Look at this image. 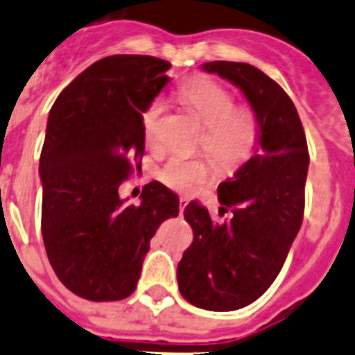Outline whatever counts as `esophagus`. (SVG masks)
Returning a JSON list of instances; mask_svg holds the SVG:
<instances>
[{
	"label": "esophagus",
	"mask_w": 355,
	"mask_h": 355,
	"mask_svg": "<svg viewBox=\"0 0 355 355\" xmlns=\"http://www.w3.org/2000/svg\"><path fill=\"white\" fill-rule=\"evenodd\" d=\"M188 205V198L187 197H180V212L181 214H183V211H184V207H187Z\"/></svg>",
	"instance_id": "1"
}]
</instances>
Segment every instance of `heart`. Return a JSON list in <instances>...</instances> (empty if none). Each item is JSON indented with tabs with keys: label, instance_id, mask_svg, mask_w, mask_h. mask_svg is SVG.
I'll return each mask as SVG.
<instances>
[{
	"label": "heart",
	"instance_id": "obj_1",
	"mask_svg": "<svg viewBox=\"0 0 355 355\" xmlns=\"http://www.w3.org/2000/svg\"><path fill=\"white\" fill-rule=\"evenodd\" d=\"M181 103L200 120L202 148L223 167H234L251 155L259 139V120L249 107H235V99L226 89L205 78L191 80L178 90ZM164 103L153 101L143 116V132L155 146ZM211 167L198 157L172 155L158 171V180L175 191L197 190L209 180Z\"/></svg>",
	"mask_w": 355,
	"mask_h": 355
}]
</instances>
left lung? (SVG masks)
Listing matches in <instances>:
<instances>
[{
  "instance_id": "left-lung-1",
  "label": "left lung",
  "mask_w": 355,
  "mask_h": 355,
  "mask_svg": "<svg viewBox=\"0 0 355 355\" xmlns=\"http://www.w3.org/2000/svg\"><path fill=\"white\" fill-rule=\"evenodd\" d=\"M234 83L259 120L254 155L218 187L232 218L214 223L198 202L184 209L193 242L178 265L187 302L230 312L256 302L284 265L303 221L309 148L295 104L282 87L245 62L202 64Z\"/></svg>"
}]
</instances>
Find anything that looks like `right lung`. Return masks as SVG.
I'll use <instances>...</instances> for the list:
<instances>
[{"label": "right lung", "mask_w": 355, "mask_h": 355, "mask_svg": "<svg viewBox=\"0 0 355 355\" xmlns=\"http://www.w3.org/2000/svg\"><path fill=\"white\" fill-rule=\"evenodd\" d=\"M167 60L111 55L53 103L40 157L42 235L59 281L90 302L130 296L158 226L180 198L158 181L127 204L118 188L144 153L143 114L171 82Z\"/></svg>", "instance_id": "1"}]
</instances>
